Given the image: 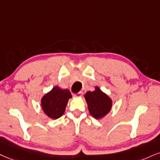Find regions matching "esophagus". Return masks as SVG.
<instances>
[{
    "instance_id": "obj_1",
    "label": "esophagus",
    "mask_w": 160,
    "mask_h": 160,
    "mask_svg": "<svg viewBox=\"0 0 160 160\" xmlns=\"http://www.w3.org/2000/svg\"><path fill=\"white\" fill-rule=\"evenodd\" d=\"M82 95H83V92L82 91H80V92H77V93H76V94H74V96H76V97H81Z\"/></svg>"
}]
</instances>
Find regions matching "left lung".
Masks as SVG:
<instances>
[{
    "mask_svg": "<svg viewBox=\"0 0 160 160\" xmlns=\"http://www.w3.org/2000/svg\"><path fill=\"white\" fill-rule=\"evenodd\" d=\"M84 98L90 113L95 119H102L111 110V98L102 92L98 87H96L94 91L87 92Z\"/></svg>",
    "mask_w": 160,
    "mask_h": 160,
    "instance_id": "1",
    "label": "left lung"
}]
</instances>
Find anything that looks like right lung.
<instances>
[{"label": "right lung", "mask_w": 160, "mask_h": 160, "mask_svg": "<svg viewBox=\"0 0 160 160\" xmlns=\"http://www.w3.org/2000/svg\"><path fill=\"white\" fill-rule=\"evenodd\" d=\"M70 98L72 95L68 89L62 90L58 87H54L41 98V108L50 119H58L64 114Z\"/></svg>", "instance_id": "1"}]
</instances>
